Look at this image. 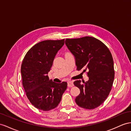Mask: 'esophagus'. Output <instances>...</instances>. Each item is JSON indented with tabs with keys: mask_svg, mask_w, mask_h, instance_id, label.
<instances>
[{
	"mask_svg": "<svg viewBox=\"0 0 131 131\" xmlns=\"http://www.w3.org/2000/svg\"><path fill=\"white\" fill-rule=\"evenodd\" d=\"M73 83L72 81H68V87H70V88H71V87L73 86Z\"/></svg>",
	"mask_w": 131,
	"mask_h": 131,
	"instance_id": "esophagus-1",
	"label": "esophagus"
}]
</instances>
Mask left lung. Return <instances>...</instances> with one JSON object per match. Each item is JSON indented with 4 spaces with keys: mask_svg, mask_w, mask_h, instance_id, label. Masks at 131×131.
Returning a JSON list of instances; mask_svg holds the SVG:
<instances>
[{
    "mask_svg": "<svg viewBox=\"0 0 131 131\" xmlns=\"http://www.w3.org/2000/svg\"><path fill=\"white\" fill-rule=\"evenodd\" d=\"M65 43L75 57L77 70L87 72L88 81L73 83L80 90L75 99L77 105L92 110L100 106L109 95L114 78L113 60L108 48L97 39L85 36L66 39Z\"/></svg>",
    "mask_w": 131,
    "mask_h": 131,
    "instance_id": "obj_1",
    "label": "left lung"
}]
</instances>
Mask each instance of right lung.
I'll return each mask as SVG.
<instances>
[{"label": "right lung", "mask_w": 131, "mask_h": 131, "mask_svg": "<svg viewBox=\"0 0 131 131\" xmlns=\"http://www.w3.org/2000/svg\"><path fill=\"white\" fill-rule=\"evenodd\" d=\"M65 39L44 40L36 43L26 53L21 66L22 82L32 105L48 111L58 106L68 86L66 82L56 83L47 74Z\"/></svg>", "instance_id": "1"}]
</instances>
